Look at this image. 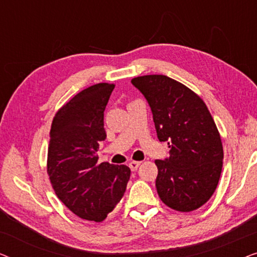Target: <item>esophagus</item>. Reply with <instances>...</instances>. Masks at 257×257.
Segmentation results:
<instances>
[{
    "label": "esophagus",
    "instance_id": "esophagus-1",
    "mask_svg": "<svg viewBox=\"0 0 257 257\" xmlns=\"http://www.w3.org/2000/svg\"><path fill=\"white\" fill-rule=\"evenodd\" d=\"M140 164H142V161H131V163L128 164V166L131 168V171H137L140 166Z\"/></svg>",
    "mask_w": 257,
    "mask_h": 257
}]
</instances>
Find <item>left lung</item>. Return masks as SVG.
<instances>
[{"mask_svg":"<svg viewBox=\"0 0 257 257\" xmlns=\"http://www.w3.org/2000/svg\"><path fill=\"white\" fill-rule=\"evenodd\" d=\"M131 83L150 105L158 139L171 149L170 157L156 160L159 198L179 212L198 209L213 195L222 171V143L208 108L167 76H142Z\"/></svg>","mask_w":257,"mask_h":257,"instance_id":"obj_1","label":"left lung"}]
</instances>
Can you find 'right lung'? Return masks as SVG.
<instances>
[{"label":"right lung","mask_w":257,"mask_h":257,"mask_svg":"<svg viewBox=\"0 0 257 257\" xmlns=\"http://www.w3.org/2000/svg\"><path fill=\"white\" fill-rule=\"evenodd\" d=\"M113 84L99 83L80 91L52 120L48 174L58 199L77 216L100 222L120 201L131 170L98 164L96 152L106 138L104 111Z\"/></svg>","instance_id":"add662e5"}]
</instances>
